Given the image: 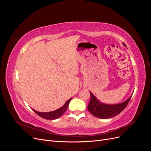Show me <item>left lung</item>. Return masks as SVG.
Here are the masks:
<instances>
[{"label": "left lung", "mask_w": 151, "mask_h": 151, "mask_svg": "<svg viewBox=\"0 0 151 151\" xmlns=\"http://www.w3.org/2000/svg\"><path fill=\"white\" fill-rule=\"evenodd\" d=\"M125 45V44H124ZM91 99L88 109L92 115L99 118H109L120 114L127 106L132 98L131 96L123 103L109 105L100 103L94 96L90 92Z\"/></svg>", "instance_id": "obj_1"}]
</instances>
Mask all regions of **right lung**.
I'll use <instances>...</instances> for the list:
<instances>
[{
    "instance_id": "1",
    "label": "right lung",
    "mask_w": 151,
    "mask_h": 151,
    "mask_svg": "<svg viewBox=\"0 0 151 151\" xmlns=\"http://www.w3.org/2000/svg\"><path fill=\"white\" fill-rule=\"evenodd\" d=\"M72 99V98H70V99H68V101L66 102V103L63 105V106L59 108L55 111H51V112H47V113H42V112H39L33 109V111L37 114L38 115H39L40 116H41L42 118H44V119H47V120H55V119H57V118L60 117L63 113L65 112V111L68 108V104H69L70 100Z\"/></svg>"
}]
</instances>
